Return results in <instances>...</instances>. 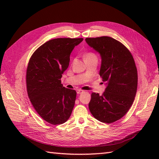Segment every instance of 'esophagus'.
Wrapping results in <instances>:
<instances>
[{"instance_id":"obj_1","label":"esophagus","mask_w":159,"mask_h":159,"mask_svg":"<svg viewBox=\"0 0 159 159\" xmlns=\"http://www.w3.org/2000/svg\"><path fill=\"white\" fill-rule=\"evenodd\" d=\"M84 92H85V91H83V90H82V89H77V90H76V93H77L78 94L83 93Z\"/></svg>"}]
</instances>
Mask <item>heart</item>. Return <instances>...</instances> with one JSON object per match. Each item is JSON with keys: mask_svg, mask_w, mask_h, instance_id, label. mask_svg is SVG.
<instances>
[{"mask_svg": "<svg viewBox=\"0 0 159 159\" xmlns=\"http://www.w3.org/2000/svg\"><path fill=\"white\" fill-rule=\"evenodd\" d=\"M93 58H96L97 59V57L95 55V54L93 53V52H87L85 56H84V59L86 60V59H93Z\"/></svg>", "mask_w": 159, "mask_h": 159, "instance_id": "b5f03b06", "label": "heart"}]
</instances>
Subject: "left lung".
Wrapping results in <instances>:
<instances>
[{"label":"left lung","mask_w":159,"mask_h":159,"mask_svg":"<svg viewBox=\"0 0 159 159\" xmlns=\"http://www.w3.org/2000/svg\"><path fill=\"white\" fill-rule=\"evenodd\" d=\"M101 57L100 76L106 81L104 92L92 93L89 109L96 120L113 123L124 116L134 102L137 89V70L130 52L111 37L85 39Z\"/></svg>","instance_id":"obj_1"}]
</instances>
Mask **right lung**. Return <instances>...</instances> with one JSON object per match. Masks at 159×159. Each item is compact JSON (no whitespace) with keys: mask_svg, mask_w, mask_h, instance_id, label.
<instances>
[{"mask_svg":"<svg viewBox=\"0 0 159 159\" xmlns=\"http://www.w3.org/2000/svg\"><path fill=\"white\" fill-rule=\"evenodd\" d=\"M83 38H57L46 42L33 54L26 70V88L31 104L43 120L53 125L65 123L75 104V90L61 81L74 47Z\"/></svg>","mask_w":159,"mask_h":159,"instance_id":"1","label":"right lung"}]
</instances>
